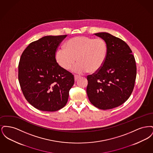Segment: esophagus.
<instances>
[{
  "mask_svg": "<svg viewBox=\"0 0 153 153\" xmlns=\"http://www.w3.org/2000/svg\"><path fill=\"white\" fill-rule=\"evenodd\" d=\"M80 77V76H78V75H74V80L77 81Z\"/></svg>",
  "mask_w": 153,
  "mask_h": 153,
  "instance_id": "34e87169",
  "label": "esophagus"
}]
</instances>
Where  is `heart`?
Wrapping results in <instances>:
<instances>
[{
	"label": "heart",
	"mask_w": 153,
	"mask_h": 153,
	"mask_svg": "<svg viewBox=\"0 0 153 153\" xmlns=\"http://www.w3.org/2000/svg\"><path fill=\"white\" fill-rule=\"evenodd\" d=\"M107 53V47L102 38L87 36L73 37L69 39L65 48L56 53V59L59 66L69 70L76 61L72 71L77 73H91L99 71L104 65Z\"/></svg>",
	"instance_id": "obj_1"
}]
</instances>
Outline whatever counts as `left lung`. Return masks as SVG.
<instances>
[{
  "label": "left lung",
  "mask_w": 153,
  "mask_h": 153,
  "mask_svg": "<svg viewBox=\"0 0 153 153\" xmlns=\"http://www.w3.org/2000/svg\"><path fill=\"white\" fill-rule=\"evenodd\" d=\"M95 35L105 41L107 53L102 68L88 76L87 94L96 107L112 109L123 104L132 94L137 75L135 60L121 39L105 32Z\"/></svg>",
  "instance_id": "obj_1"
}]
</instances>
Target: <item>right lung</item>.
Masks as SVG:
<instances>
[{
    "instance_id": "right-lung-1",
    "label": "right lung",
    "mask_w": 153,
    "mask_h": 153,
    "mask_svg": "<svg viewBox=\"0 0 153 153\" xmlns=\"http://www.w3.org/2000/svg\"><path fill=\"white\" fill-rule=\"evenodd\" d=\"M67 35L45 36L31 42L22 53L18 79L27 101L48 112L62 108L74 82L72 73L58 65L56 51Z\"/></svg>"
}]
</instances>
